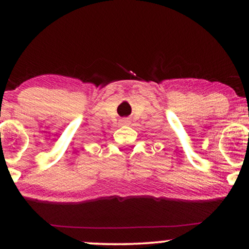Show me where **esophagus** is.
Listing matches in <instances>:
<instances>
[{
    "label": "esophagus",
    "instance_id": "1",
    "mask_svg": "<svg viewBox=\"0 0 249 249\" xmlns=\"http://www.w3.org/2000/svg\"><path fill=\"white\" fill-rule=\"evenodd\" d=\"M128 120H127V119H124V120H122V124H128Z\"/></svg>",
    "mask_w": 249,
    "mask_h": 249
}]
</instances>
